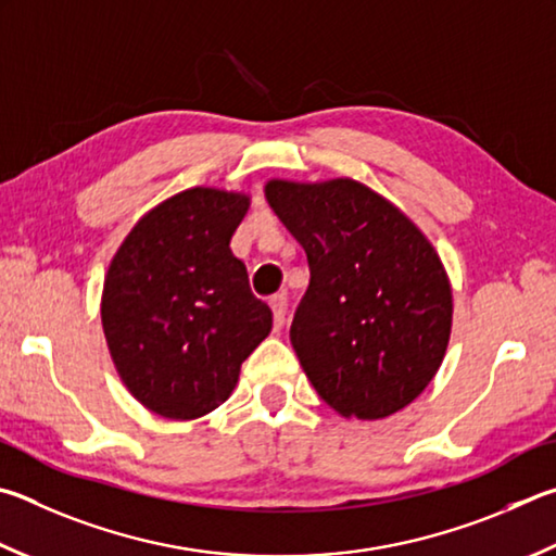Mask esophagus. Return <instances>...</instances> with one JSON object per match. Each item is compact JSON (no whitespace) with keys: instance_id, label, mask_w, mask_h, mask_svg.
I'll use <instances>...</instances> for the list:
<instances>
[{"instance_id":"obj_1","label":"esophagus","mask_w":556,"mask_h":556,"mask_svg":"<svg viewBox=\"0 0 556 556\" xmlns=\"http://www.w3.org/2000/svg\"><path fill=\"white\" fill-rule=\"evenodd\" d=\"M269 306H271V313H275V326L277 328H281L285 326V320H287V296L285 294H277V296H271L269 299Z\"/></svg>"}]
</instances>
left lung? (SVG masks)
<instances>
[{
    "label": "left lung",
    "mask_w": 556,
    "mask_h": 556,
    "mask_svg": "<svg viewBox=\"0 0 556 556\" xmlns=\"http://www.w3.org/2000/svg\"><path fill=\"white\" fill-rule=\"evenodd\" d=\"M269 206L304 245L311 285L289 338L342 418L393 416L445 359L452 285L428 236L367 185L267 179Z\"/></svg>",
    "instance_id": "obj_1"
}]
</instances>
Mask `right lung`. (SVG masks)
Returning <instances> with one entry per match:
<instances>
[{"label":"right lung","mask_w":556,"mask_h":556,"mask_svg":"<svg viewBox=\"0 0 556 556\" xmlns=\"http://www.w3.org/2000/svg\"><path fill=\"white\" fill-rule=\"evenodd\" d=\"M250 194L191 187L138 218L111 257L102 328L111 362L138 403L197 420L233 393L240 365L271 330L233 250Z\"/></svg>","instance_id":"1"}]
</instances>
